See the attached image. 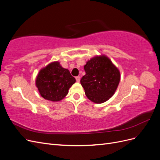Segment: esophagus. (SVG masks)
Instances as JSON below:
<instances>
[{"label":"esophagus","mask_w":160,"mask_h":160,"mask_svg":"<svg viewBox=\"0 0 160 160\" xmlns=\"http://www.w3.org/2000/svg\"><path fill=\"white\" fill-rule=\"evenodd\" d=\"M75 79H76V81H77V82H78V83H79V82L80 81V77H75Z\"/></svg>","instance_id":"obj_1"}]
</instances>
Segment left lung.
<instances>
[{"label":"left lung","mask_w":160,"mask_h":160,"mask_svg":"<svg viewBox=\"0 0 160 160\" xmlns=\"http://www.w3.org/2000/svg\"><path fill=\"white\" fill-rule=\"evenodd\" d=\"M86 74L81 84L88 98L95 103H102L113 95L120 81V71L105 55L95 56L84 66Z\"/></svg>","instance_id":"8db88e82"}]
</instances>
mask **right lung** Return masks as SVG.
Returning <instances> with one entry per match:
<instances>
[{"mask_svg":"<svg viewBox=\"0 0 160 160\" xmlns=\"http://www.w3.org/2000/svg\"><path fill=\"white\" fill-rule=\"evenodd\" d=\"M75 81L68 69L63 68L59 62L54 61L38 72L35 84L42 98L55 102L65 98Z\"/></svg>","mask_w":160,"mask_h":160,"instance_id":"obj_1","label":"right lung"}]
</instances>
